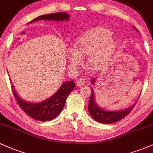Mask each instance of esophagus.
Returning <instances> with one entry per match:
<instances>
[{"mask_svg":"<svg viewBox=\"0 0 153 153\" xmlns=\"http://www.w3.org/2000/svg\"><path fill=\"white\" fill-rule=\"evenodd\" d=\"M85 78H80L78 80H77V82H76L77 85H79V86H83V85H85Z\"/></svg>","mask_w":153,"mask_h":153,"instance_id":"obj_1","label":"esophagus"}]
</instances>
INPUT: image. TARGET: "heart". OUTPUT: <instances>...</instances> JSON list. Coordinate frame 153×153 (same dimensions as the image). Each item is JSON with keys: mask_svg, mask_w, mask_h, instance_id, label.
I'll return each mask as SVG.
<instances>
[{"mask_svg": "<svg viewBox=\"0 0 153 153\" xmlns=\"http://www.w3.org/2000/svg\"><path fill=\"white\" fill-rule=\"evenodd\" d=\"M111 30L95 27L77 38L74 48L68 50V62L72 66L82 63V57L88 56V65L94 70L105 68L110 62L117 48V41L112 37Z\"/></svg>", "mask_w": 153, "mask_h": 153, "instance_id": "b5f03b06", "label": "heart"}]
</instances>
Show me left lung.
Segmentation results:
<instances>
[{
	"label": "left lung",
	"instance_id": "1",
	"mask_svg": "<svg viewBox=\"0 0 153 153\" xmlns=\"http://www.w3.org/2000/svg\"><path fill=\"white\" fill-rule=\"evenodd\" d=\"M134 28L137 30V32L138 30L134 26ZM96 78H92L91 80V83L92 84H94ZM91 97L89 100V103H88V110L91 116L93 117L94 119L97 122H100L101 123H113L115 122L119 121L123 117H125L127 115L130 113L131 111L133 110L134 107L135 106L136 103L134 104L131 107H129L128 108L125 109V110H115V111H109V110H105L101 108L96 102V96L95 93L94 91L93 88L91 89Z\"/></svg>",
	"mask_w": 153,
	"mask_h": 153
}]
</instances>
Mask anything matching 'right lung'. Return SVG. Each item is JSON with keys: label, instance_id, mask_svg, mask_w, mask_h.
I'll return each instance as SVG.
<instances>
[{"label": "right lung", "instance_id": "1", "mask_svg": "<svg viewBox=\"0 0 153 153\" xmlns=\"http://www.w3.org/2000/svg\"><path fill=\"white\" fill-rule=\"evenodd\" d=\"M70 15L65 12H58L42 15L36 18L29 23H33L38 20H52L56 22L68 21ZM75 88L74 80L65 82L60 86L57 91L47 100L40 102H30L25 101L16 93L14 85L12 91L16 101L27 115L39 121H48L55 118L62 112L66 102V99Z\"/></svg>", "mask_w": 153, "mask_h": 153}]
</instances>
